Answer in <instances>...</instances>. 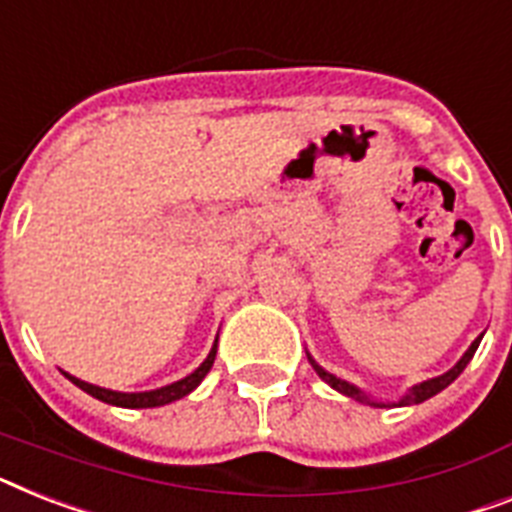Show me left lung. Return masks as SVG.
I'll use <instances>...</instances> for the list:
<instances>
[{
	"instance_id": "1",
	"label": "left lung",
	"mask_w": 512,
	"mask_h": 512,
	"mask_svg": "<svg viewBox=\"0 0 512 512\" xmlns=\"http://www.w3.org/2000/svg\"><path fill=\"white\" fill-rule=\"evenodd\" d=\"M479 342H481V336H479V339H476V342L471 344V347H468V350L463 352V357H460L458 363L452 365L450 371L442 373V376L426 378V381H421V384L410 386V389H407V392L402 394V397L397 402L373 400L371 394H365L363 389H360V386L350 384V381H344V378L334 376V373H328L326 368H323V365L315 363L310 352H307V360H310V365H313V368H315V373H318V376H321L323 381H326V384L331 386V389H336V392H339V394H344V397H352V400L365 402V405H371V407H405V405H421V402L431 400V397L442 392V389H447V386H450L452 381H455V378H458L460 373L465 371V365L471 363V357L476 355V350H479Z\"/></svg>"
}]
</instances>
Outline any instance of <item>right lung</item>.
<instances>
[{"mask_svg": "<svg viewBox=\"0 0 512 512\" xmlns=\"http://www.w3.org/2000/svg\"><path fill=\"white\" fill-rule=\"evenodd\" d=\"M215 352H218V339H215L213 350H210V355L205 357V363L199 365L197 371H191L189 376H184L181 381H173V384H168V386L152 389V392H112V389H105V386L81 381V378L70 376V373H65V376H68L70 381L78 386V389H83V392L91 394V397H97V400L107 402V405L134 407V410L136 407H160V405H170V402L181 400V397H186V394L194 392V389L202 384V378H205L207 373H210V368H213Z\"/></svg>", "mask_w": 512, "mask_h": 512, "instance_id": "right-lung-1", "label": "right lung"}]
</instances>
